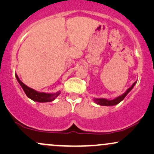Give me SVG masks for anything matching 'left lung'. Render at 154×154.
<instances>
[{"label":"left lung","instance_id":"obj_1","mask_svg":"<svg viewBox=\"0 0 154 154\" xmlns=\"http://www.w3.org/2000/svg\"><path fill=\"white\" fill-rule=\"evenodd\" d=\"M136 82H137V81L135 82L132 84V85L131 86L130 88H129L128 90H127L126 92L125 93H124L122 95H119V96L116 97V98H114V99L113 100H108L106 98H93V101L95 102V103L98 104V105L100 106H115L116 104H118L124 98L126 97V95L128 94L129 93H130V91H131V90L132 88H134V86H135V85L136 84Z\"/></svg>","mask_w":154,"mask_h":154}]
</instances>
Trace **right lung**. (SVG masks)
Segmentation results:
<instances>
[{"label":"right lung","mask_w":154,"mask_h":154,"mask_svg":"<svg viewBox=\"0 0 154 154\" xmlns=\"http://www.w3.org/2000/svg\"><path fill=\"white\" fill-rule=\"evenodd\" d=\"M16 78H17V81L19 83V85H21V87L22 88L23 91H24L26 96L29 98H30L31 100H34V101L40 102V103H45V102H51L53 100L56 99V98H57L58 95L61 93V91H58L56 93H43V92H38L35 91L32 88H29L28 86H26L25 84H24L22 81L20 80V79L19 78L18 75L16 74Z\"/></svg>","instance_id":"obj_1"}]
</instances>
